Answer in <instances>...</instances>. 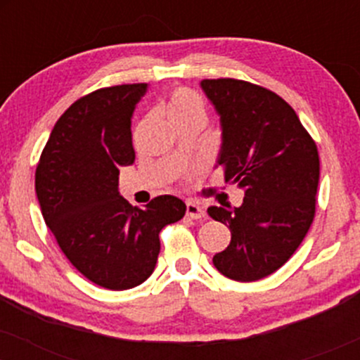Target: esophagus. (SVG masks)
<instances>
[{
  "mask_svg": "<svg viewBox=\"0 0 360 360\" xmlns=\"http://www.w3.org/2000/svg\"><path fill=\"white\" fill-rule=\"evenodd\" d=\"M186 217L191 218V220H201V218H205V210L201 208L200 205L189 201V203L186 205Z\"/></svg>",
  "mask_w": 360,
  "mask_h": 360,
  "instance_id": "1",
  "label": "esophagus"
}]
</instances>
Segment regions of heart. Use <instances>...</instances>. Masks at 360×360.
Here are the masks:
<instances>
[{"label": "heart", "instance_id": "heart-1", "mask_svg": "<svg viewBox=\"0 0 360 360\" xmlns=\"http://www.w3.org/2000/svg\"><path fill=\"white\" fill-rule=\"evenodd\" d=\"M167 113L172 122H181L186 118H205L206 120V106L203 98L194 93L189 88H179L172 93L171 100L167 105ZM198 174V167L191 169L186 174V181H191Z\"/></svg>", "mask_w": 360, "mask_h": 360}]
</instances>
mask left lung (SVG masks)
Here are the masks:
<instances>
[{
    "label": "left lung",
    "mask_w": 360,
    "mask_h": 360,
    "mask_svg": "<svg viewBox=\"0 0 360 360\" xmlns=\"http://www.w3.org/2000/svg\"><path fill=\"white\" fill-rule=\"evenodd\" d=\"M201 88L220 113L225 183L245 189L238 208L208 210L232 232L213 264L226 278L252 283L283 267L307 237L316 210L318 148L274 91L232 77L205 79Z\"/></svg>",
    "instance_id": "left-lung-1"
}]
</instances>
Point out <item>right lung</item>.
<instances>
[{"label": "right lung", "instance_id": "obj_1", "mask_svg": "<svg viewBox=\"0 0 360 360\" xmlns=\"http://www.w3.org/2000/svg\"><path fill=\"white\" fill-rule=\"evenodd\" d=\"M148 86L93 91L62 113L35 171L44 220L69 262L98 286L123 291L154 272L159 233L179 221L186 205L157 196L146 210L118 193V167L135 160L131 115Z\"/></svg>", "mask_w": 360, "mask_h": 360}]
</instances>
